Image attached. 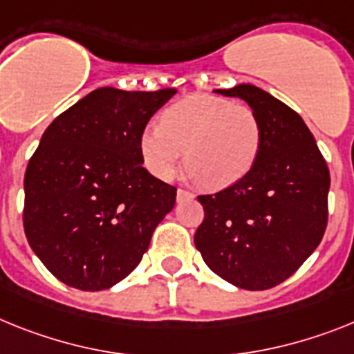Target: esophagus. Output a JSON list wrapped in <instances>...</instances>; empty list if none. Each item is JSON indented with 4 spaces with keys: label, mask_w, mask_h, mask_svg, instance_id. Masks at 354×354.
<instances>
[{
    "label": "esophagus",
    "mask_w": 354,
    "mask_h": 354,
    "mask_svg": "<svg viewBox=\"0 0 354 354\" xmlns=\"http://www.w3.org/2000/svg\"><path fill=\"white\" fill-rule=\"evenodd\" d=\"M176 198H178V201L191 200L192 192H189V191H187V189H178V191H176Z\"/></svg>",
    "instance_id": "obj_1"
}]
</instances>
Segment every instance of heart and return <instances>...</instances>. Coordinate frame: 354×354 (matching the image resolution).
<instances>
[{"mask_svg":"<svg viewBox=\"0 0 354 354\" xmlns=\"http://www.w3.org/2000/svg\"><path fill=\"white\" fill-rule=\"evenodd\" d=\"M263 144V126L246 104L214 95H189L171 104L160 126L144 129L140 153L145 167L169 180L182 162L205 189H225L248 174Z\"/></svg>","mask_w":354,"mask_h":354,"instance_id":"obj_1","label":"heart"}]
</instances>
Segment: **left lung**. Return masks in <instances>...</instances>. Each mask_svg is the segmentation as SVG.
Here are the masks:
<instances>
[{"instance_id": "1", "label": "left lung", "mask_w": 354, "mask_h": 354, "mask_svg": "<svg viewBox=\"0 0 354 354\" xmlns=\"http://www.w3.org/2000/svg\"><path fill=\"white\" fill-rule=\"evenodd\" d=\"M248 102L263 126L257 162L243 180L198 196L194 245L216 275L268 290L301 268L328 227L329 169L299 113L252 84L216 90Z\"/></svg>"}]
</instances>
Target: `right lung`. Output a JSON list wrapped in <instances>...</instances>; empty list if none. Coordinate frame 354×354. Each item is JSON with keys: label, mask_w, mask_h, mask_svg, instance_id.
<instances>
[{"label": "right lung", "mask_w": 354, "mask_h": 354, "mask_svg": "<svg viewBox=\"0 0 354 354\" xmlns=\"http://www.w3.org/2000/svg\"><path fill=\"white\" fill-rule=\"evenodd\" d=\"M176 93L99 88L46 127L25 172L23 227L32 250L61 281L99 292L126 279L176 187L142 167L140 136Z\"/></svg>", "instance_id": "right-lung-1"}]
</instances>
